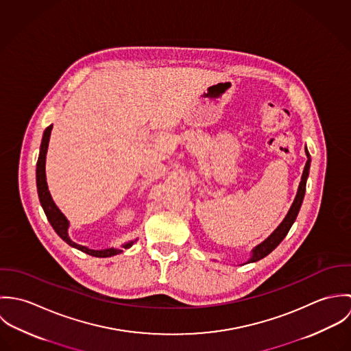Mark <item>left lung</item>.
<instances>
[{"mask_svg": "<svg viewBox=\"0 0 351 351\" xmlns=\"http://www.w3.org/2000/svg\"><path fill=\"white\" fill-rule=\"evenodd\" d=\"M305 154H306V163L304 166V171H302V176H301L300 184H299V189H298V193H296V197L292 202L287 216L284 217V220L281 221V224L263 241L261 242L259 245H256L252 250H251V256L249 258V261L246 263H251V262H256L262 258H265L266 255H269L271 251L274 250L281 242L282 239L287 237V234L289 232L292 224L295 223L296 217H298V213L300 210L301 204L304 200V195H305V186H306V178H308V174H309V167H311V155L305 147ZM245 265V263H243Z\"/></svg>", "mask_w": 351, "mask_h": 351, "instance_id": "8db88e82", "label": "left lung"}]
</instances>
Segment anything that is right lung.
<instances>
[{
  "label": "right lung",
  "mask_w": 351,
  "mask_h": 351,
  "mask_svg": "<svg viewBox=\"0 0 351 351\" xmlns=\"http://www.w3.org/2000/svg\"><path fill=\"white\" fill-rule=\"evenodd\" d=\"M51 130H52V124L49 125L43 134V139H42V145H40V152H39V158H38V163H36V188H38V195H39V200L42 204V208L50 221L52 228L55 230V232L71 247L77 249V250L86 252L89 255L93 256H99V258H106V256H113L117 255L120 252H123V249H130L138 239L135 241H130L124 245H121L120 249L116 247H109V249H101V250H93L89 249L86 246L78 245L75 242H73L69 237V227L70 223L66 219V216L60 212V209L56 206V204L51 197L50 191L47 186V178H46V155L49 150V142H50Z\"/></svg>",
  "instance_id": "1"
}]
</instances>
